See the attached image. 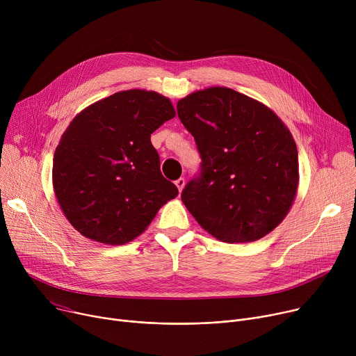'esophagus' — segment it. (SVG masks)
<instances>
[{"mask_svg":"<svg viewBox=\"0 0 356 356\" xmlns=\"http://www.w3.org/2000/svg\"><path fill=\"white\" fill-rule=\"evenodd\" d=\"M175 183H176V186H177L179 191H181V190H183V187H184V179H183V177H180V179H177Z\"/></svg>","mask_w":356,"mask_h":356,"instance_id":"1","label":"esophagus"}]
</instances>
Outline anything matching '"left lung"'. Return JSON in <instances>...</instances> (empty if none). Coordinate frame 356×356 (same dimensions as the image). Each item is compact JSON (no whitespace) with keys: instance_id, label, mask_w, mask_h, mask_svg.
Listing matches in <instances>:
<instances>
[{"instance_id":"8db88e82","label":"left lung","mask_w":356,"mask_h":356,"mask_svg":"<svg viewBox=\"0 0 356 356\" xmlns=\"http://www.w3.org/2000/svg\"><path fill=\"white\" fill-rule=\"evenodd\" d=\"M195 138L200 172L181 202L224 243L260 240L286 216L298 187V150L282 120L230 88H209L177 102Z\"/></svg>"}]
</instances>
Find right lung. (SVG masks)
Returning a JSON list of instances; mask_svg holds the SVG:
<instances>
[{"label": "right lung", "instance_id": "1", "mask_svg": "<svg viewBox=\"0 0 356 356\" xmlns=\"http://www.w3.org/2000/svg\"><path fill=\"white\" fill-rule=\"evenodd\" d=\"M175 115L165 96L132 89L90 105L70 123L54 154L52 183L82 236L112 245L132 241L177 196L150 142Z\"/></svg>", "mask_w": 356, "mask_h": 356}]
</instances>
